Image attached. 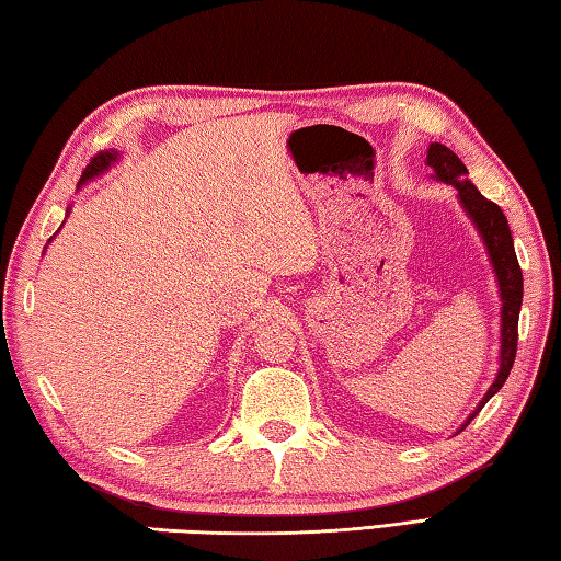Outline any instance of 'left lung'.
<instances>
[{"label":"left lung","instance_id":"8db88e82","mask_svg":"<svg viewBox=\"0 0 561 561\" xmlns=\"http://www.w3.org/2000/svg\"><path fill=\"white\" fill-rule=\"evenodd\" d=\"M426 164L434 170L436 180L454 184L458 190L460 204H463L466 214L473 219L478 233L483 236V243L488 245V255L490 261H493V271L497 275L500 300H503V312H500V320H503V325H500V369L493 387L488 389V394L483 397V401H480L478 409L468 416V421H473L478 411L488 404L490 397L503 389L510 369L515 365L517 320H519V306H523V268H519L517 263L513 233H510L503 209L478 192V186L468 180V170L466 164L458 160V154L454 150H448L446 145L431 142Z\"/></svg>","mask_w":561,"mask_h":561}]
</instances>
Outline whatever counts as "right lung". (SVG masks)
<instances>
[{"label": "right lung", "instance_id": "1", "mask_svg": "<svg viewBox=\"0 0 561 561\" xmlns=\"http://www.w3.org/2000/svg\"><path fill=\"white\" fill-rule=\"evenodd\" d=\"M117 160V152H98L95 157H93V160H91V164H88L85 167V170H83V176H81V182H78V184H83V182H88V180H93V176H98V174H101V172H105L107 170V167H111L113 162Z\"/></svg>", "mask_w": 561, "mask_h": 561}]
</instances>
